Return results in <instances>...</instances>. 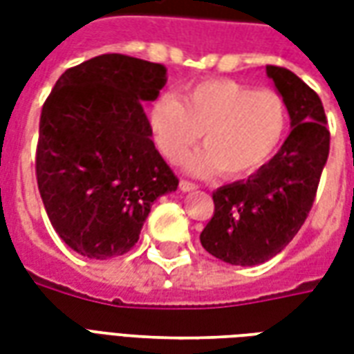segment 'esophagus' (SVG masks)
Masks as SVG:
<instances>
[{
  "label": "esophagus",
  "mask_w": 354,
  "mask_h": 354,
  "mask_svg": "<svg viewBox=\"0 0 354 354\" xmlns=\"http://www.w3.org/2000/svg\"><path fill=\"white\" fill-rule=\"evenodd\" d=\"M180 189H182L184 193L195 192V189H197V185L193 184V182H187V180H180Z\"/></svg>",
  "instance_id": "1"
}]
</instances>
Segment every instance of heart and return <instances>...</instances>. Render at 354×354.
<instances>
[{
	"instance_id": "obj_1",
	"label": "heart",
	"mask_w": 354,
	"mask_h": 354,
	"mask_svg": "<svg viewBox=\"0 0 354 354\" xmlns=\"http://www.w3.org/2000/svg\"><path fill=\"white\" fill-rule=\"evenodd\" d=\"M286 121L281 94L235 80L201 81L185 91L184 100L165 93L149 108L155 144L169 161H178L205 131V147L182 162L199 178L222 170L235 180L261 169L281 144Z\"/></svg>"
}]
</instances>
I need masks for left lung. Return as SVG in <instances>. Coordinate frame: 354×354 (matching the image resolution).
Segmentation results:
<instances>
[{
  "label": "left lung",
  "mask_w": 354,
  "mask_h": 354,
  "mask_svg": "<svg viewBox=\"0 0 354 354\" xmlns=\"http://www.w3.org/2000/svg\"><path fill=\"white\" fill-rule=\"evenodd\" d=\"M266 73L286 104L292 132L248 180L222 185L212 195L214 216L201 233V245L231 266H260L296 237L330 151L319 94L286 68L266 66Z\"/></svg>",
  "instance_id": "obj_1"
}]
</instances>
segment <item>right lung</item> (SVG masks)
<instances>
[{
	"label": "right lung",
	"mask_w": 354,
	"mask_h": 354,
	"mask_svg": "<svg viewBox=\"0 0 354 354\" xmlns=\"http://www.w3.org/2000/svg\"><path fill=\"white\" fill-rule=\"evenodd\" d=\"M165 83L162 64L100 55L66 70L43 104L37 187L58 237L85 258L129 252L151 205L176 192L144 111Z\"/></svg>",
	"instance_id": "right-lung-1"
}]
</instances>
